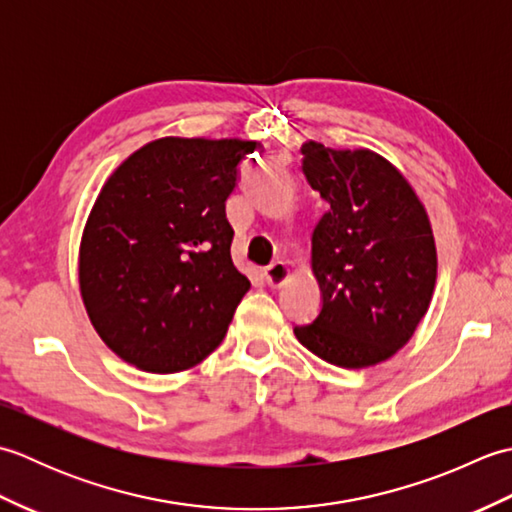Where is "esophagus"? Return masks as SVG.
<instances>
[{
    "instance_id": "obj_1",
    "label": "esophagus",
    "mask_w": 512,
    "mask_h": 512,
    "mask_svg": "<svg viewBox=\"0 0 512 512\" xmlns=\"http://www.w3.org/2000/svg\"><path fill=\"white\" fill-rule=\"evenodd\" d=\"M290 277V268L284 262H273L264 268V281L270 288H281Z\"/></svg>"
}]
</instances>
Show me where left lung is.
Returning <instances> with one entry per match:
<instances>
[{"label":"left lung","instance_id":"left-lung-1","mask_svg":"<svg viewBox=\"0 0 512 512\" xmlns=\"http://www.w3.org/2000/svg\"><path fill=\"white\" fill-rule=\"evenodd\" d=\"M301 154V169L328 211L312 233L321 312L297 325L295 336L332 365L383 363L407 345L436 288L429 215L405 176L376 151L308 140Z\"/></svg>","mask_w":512,"mask_h":512}]
</instances>
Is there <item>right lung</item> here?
<instances>
[{"mask_svg":"<svg viewBox=\"0 0 512 512\" xmlns=\"http://www.w3.org/2000/svg\"><path fill=\"white\" fill-rule=\"evenodd\" d=\"M255 140H151L96 198L79 248L83 306L105 345L151 374L204 361L250 281L231 259L226 198Z\"/></svg>","mask_w":512,"mask_h":512,"instance_id":"add662e5","label":"right lung"}]
</instances>
